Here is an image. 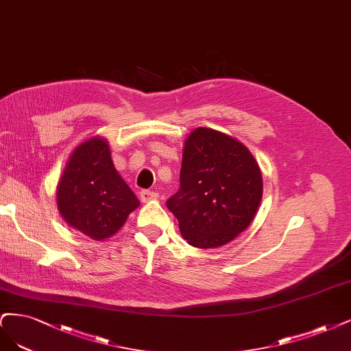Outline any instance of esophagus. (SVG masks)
I'll return each mask as SVG.
<instances>
[{"instance_id": "obj_1", "label": "esophagus", "mask_w": 351, "mask_h": 351, "mask_svg": "<svg viewBox=\"0 0 351 351\" xmlns=\"http://www.w3.org/2000/svg\"><path fill=\"white\" fill-rule=\"evenodd\" d=\"M157 197H159V195H157V192H154V191L144 189V191L140 192V198H141L143 202H149L152 199H156Z\"/></svg>"}]
</instances>
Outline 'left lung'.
<instances>
[{"mask_svg": "<svg viewBox=\"0 0 351 351\" xmlns=\"http://www.w3.org/2000/svg\"><path fill=\"white\" fill-rule=\"evenodd\" d=\"M179 182L166 206L195 247L210 250L233 241L251 224L263 198L254 156L242 143L211 128L189 134Z\"/></svg>", "mask_w": 351, "mask_h": 351, "instance_id": "left-lung-1", "label": "left lung"}]
</instances>
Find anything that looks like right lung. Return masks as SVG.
<instances>
[{"mask_svg":"<svg viewBox=\"0 0 351 351\" xmlns=\"http://www.w3.org/2000/svg\"><path fill=\"white\" fill-rule=\"evenodd\" d=\"M56 201L64 220L95 241L115 234L140 206L112 163L106 140L99 137L74 150L56 186Z\"/></svg>","mask_w":351,"mask_h":351,"instance_id":"1","label":"right lung"}]
</instances>
